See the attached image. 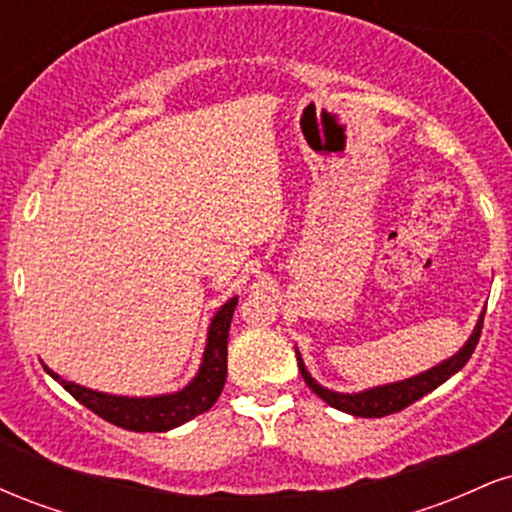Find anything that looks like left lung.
<instances>
[{
  "label": "left lung",
  "mask_w": 512,
  "mask_h": 512,
  "mask_svg": "<svg viewBox=\"0 0 512 512\" xmlns=\"http://www.w3.org/2000/svg\"><path fill=\"white\" fill-rule=\"evenodd\" d=\"M484 313H481L477 327H474V334L469 337V342L464 344L455 356L448 358V361H443L436 368L426 370V373L414 375V378L409 380H402V383L373 387V390L358 392V395H342V392H332V390H325L322 385H317L315 380L310 378L308 370H305L301 354L296 351L298 370H301L305 385H308L317 397L325 399V402L334 409L346 411V414H354V416H366V419H380V416L397 414V411L407 409L409 404H414L416 399H421L424 395H428V392H433L438 385H443L450 375H455L457 370L464 368V363L469 361V356L474 354V349H477L479 344L481 325H484Z\"/></svg>",
  "instance_id": "obj_1"
}]
</instances>
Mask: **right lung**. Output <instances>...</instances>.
Masks as SVG:
<instances>
[{"label": "right lung", "mask_w": 512, "mask_h": 512, "mask_svg": "<svg viewBox=\"0 0 512 512\" xmlns=\"http://www.w3.org/2000/svg\"><path fill=\"white\" fill-rule=\"evenodd\" d=\"M238 298H231L211 320L207 349L197 378L185 390L175 395L161 397H115L103 392L86 390V387L69 383L45 366L52 378L72 395L76 402L84 404L93 414L110 421L113 426L127 428L137 433H161L170 428L182 426L185 421L195 419L214 407L219 399L223 383H226V356H228V330H231V317L236 310Z\"/></svg>", "instance_id": "obj_1"}]
</instances>
